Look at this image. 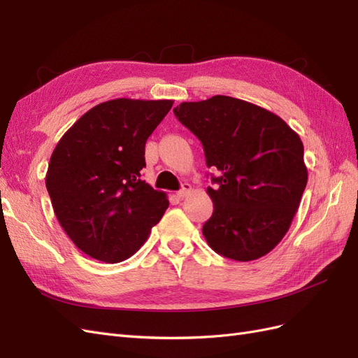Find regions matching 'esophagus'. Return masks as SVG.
<instances>
[{
  "label": "esophagus",
  "instance_id": "esophagus-1",
  "mask_svg": "<svg viewBox=\"0 0 358 358\" xmlns=\"http://www.w3.org/2000/svg\"><path fill=\"white\" fill-rule=\"evenodd\" d=\"M192 191V187L189 185V183H182V188L178 191V197H187L188 194Z\"/></svg>",
  "mask_w": 358,
  "mask_h": 358
}]
</instances>
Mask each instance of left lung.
I'll return each instance as SVG.
<instances>
[{
    "label": "left lung",
    "instance_id": "1",
    "mask_svg": "<svg viewBox=\"0 0 358 358\" xmlns=\"http://www.w3.org/2000/svg\"><path fill=\"white\" fill-rule=\"evenodd\" d=\"M178 121L196 136L212 176L213 213L203 225L216 254L252 262L282 241L308 183L303 143L275 113L227 95L180 103Z\"/></svg>",
    "mask_w": 358,
    "mask_h": 358
}]
</instances>
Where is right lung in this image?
I'll use <instances>...</instances> for the list:
<instances>
[{
  "label": "right lung",
  "mask_w": 358,
  "mask_h": 358,
  "mask_svg": "<svg viewBox=\"0 0 358 358\" xmlns=\"http://www.w3.org/2000/svg\"><path fill=\"white\" fill-rule=\"evenodd\" d=\"M171 100L116 99L92 107L62 136L46 188L53 212L82 252L104 263L136 254L169 200L142 180L145 145Z\"/></svg>",
  "instance_id": "right-lung-1"
}]
</instances>
